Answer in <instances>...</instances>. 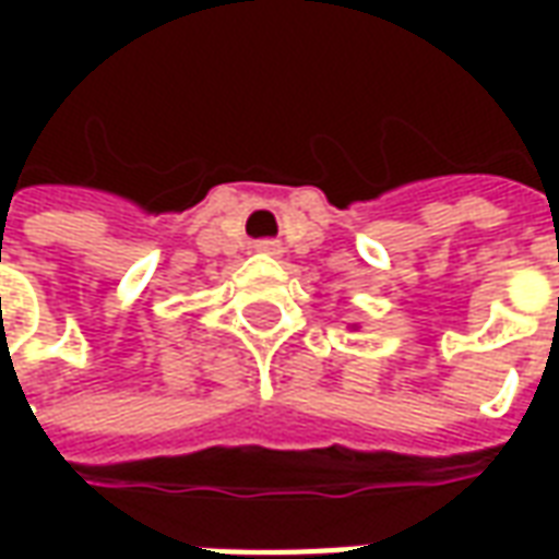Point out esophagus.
Listing matches in <instances>:
<instances>
[{
	"label": "esophagus",
	"instance_id": "1",
	"mask_svg": "<svg viewBox=\"0 0 559 559\" xmlns=\"http://www.w3.org/2000/svg\"><path fill=\"white\" fill-rule=\"evenodd\" d=\"M257 248H260V251H278V248H275V242H269V239H263V242H257Z\"/></svg>",
	"mask_w": 559,
	"mask_h": 559
}]
</instances>
